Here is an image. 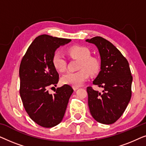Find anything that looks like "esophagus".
<instances>
[{
    "label": "esophagus",
    "instance_id": "34e87169",
    "mask_svg": "<svg viewBox=\"0 0 146 146\" xmlns=\"http://www.w3.org/2000/svg\"><path fill=\"white\" fill-rule=\"evenodd\" d=\"M79 88V87H73V89L74 90H78Z\"/></svg>",
    "mask_w": 146,
    "mask_h": 146
}]
</instances>
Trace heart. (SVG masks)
Here are the masks:
<instances>
[{
	"label": "heart",
	"mask_w": 146,
	"mask_h": 146,
	"mask_svg": "<svg viewBox=\"0 0 146 146\" xmlns=\"http://www.w3.org/2000/svg\"><path fill=\"white\" fill-rule=\"evenodd\" d=\"M68 52L72 56L80 60L78 69L81 70L74 72H68L66 73L61 78V82L73 87H79L89 78V71L91 74H95L98 71L99 62L96 58L90 57V51L86 47L74 46L68 49ZM52 62L59 72H63L66 69V60L60 51H56L53 54Z\"/></svg>",
	"instance_id": "1"
}]
</instances>
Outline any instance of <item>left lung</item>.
Masks as SVG:
<instances>
[{"mask_svg": "<svg viewBox=\"0 0 146 146\" xmlns=\"http://www.w3.org/2000/svg\"><path fill=\"white\" fill-rule=\"evenodd\" d=\"M98 49L100 72L93 84L103 88L102 93L87 88L91 115L104 124H111L121 116L131 96V76L129 63L118 49L100 36L86 40Z\"/></svg>", "mask_w": 146, "mask_h": 146, "instance_id": "left-lung-1", "label": "left lung"}]
</instances>
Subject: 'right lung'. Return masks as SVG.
Wrapping results in <instances>:
<instances>
[{
    "instance_id": "right-lung-1",
    "label": "right lung",
    "mask_w": 146,
    "mask_h": 146,
    "mask_svg": "<svg viewBox=\"0 0 146 146\" xmlns=\"http://www.w3.org/2000/svg\"><path fill=\"white\" fill-rule=\"evenodd\" d=\"M70 41L47 35L38 36L21 60L20 95L30 117L42 127H52L60 122L74 91L68 84L58 88L54 94H50L48 90L50 87L56 86L59 80L52 62L53 54Z\"/></svg>"
}]
</instances>
